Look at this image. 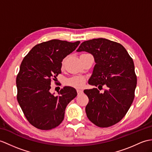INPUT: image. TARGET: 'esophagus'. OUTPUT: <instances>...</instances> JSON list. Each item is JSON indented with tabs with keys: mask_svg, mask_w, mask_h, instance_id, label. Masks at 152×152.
I'll use <instances>...</instances> for the list:
<instances>
[{
	"mask_svg": "<svg viewBox=\"0 0 152 152\" xmlns=\"http://www.w3.org/2000/svg\"><path fill=\"white\" fill-rule=\"evenodd\" d=\"M77 94H78V95H80V94H83V92L82 90H77Z\"/></svg>",
	"mask_w": 152,
	"mask_h": 152,
	"instance_id": "1",
	"label": "esophagus"
}]
</instances>
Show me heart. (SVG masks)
<instances>
[{"instance_id":"1","label":"heart","mask_w":152,"mask_h":152,"mask_svg":"<svg viewBox=\"0 0 152 152\" xmlns=\"http://www.w3.org/2000/svg\"><path fill=\"white\" fill-rule=\"evenodd\" d=\"M63 62H64V60L62 61V64H63ZM65 83L69 86L79 89V88H82L84 86L85 79L82 76H72L66 80Z\"/></svg>"}]
</instances>
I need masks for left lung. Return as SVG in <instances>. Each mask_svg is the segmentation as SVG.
Returning <instances> with one entry per match:
<instances>
[{"mask_svg": "<svg viewBox=\"0 0 152 152\" xmlns=\"http://www.w3.org/2000/svg\"><path fill=\"white\" fill-rule=\"evenodd\" d=\"M77 52L93 54L96 62L89 84L97 88L86 89L89 98L86 107L87 118L100 128H107L120 122L128 111L135 98L137 76L133 59L123 46L107 39L86 41Z\"/></svg>", "mask_w": 152, "mask_h": 152, "instance_id": "obj_1", "label": "left lung"}]
</instances>
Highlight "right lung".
<instances>
[{"label": "right lung", "mask_w": 152, "mask_h": 152, "mask_svg": "<svg viewBox=\"0 0 152 152\" xmlns=\"http://www.w3.org/2000/svg\"><path fill=\"white\" fill-rule=\"evenodd\" d=\"M80 42L52 39L37 44L24 58L16 78L17 99L30 124L41 130L58 126L65 110L77 96L75 88L65 87L58 96L50 92V84L61 73V61Z\"/></svg>", "instance_id": "obj_1"}]
</instances>
